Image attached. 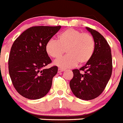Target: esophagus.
Instances as JSON below:
<instances>
[{"label": "esophagus", "mask_w": 123, "mask_h": 123, "mask_svg": "<svg viewBox=\"0 0 123 123\" xmlns=\"http://www.w3.org/2000/svg\"><path fill=\"white\" fill-rule=\"evenodd\" d=\"M63 71H65V69H58V72H59V73H61V72H63Z\"/></svg>", "instance_id": "34e87169"}]
</instances>
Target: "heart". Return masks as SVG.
Wrapping results in <instances>:
<instances>
[{"label": "heart", "instance_id": "obj_1", "mask_svg": "<svg viewBox=\"0 0 123 123\" xmlns=\"http://www.w3.org/2000/svg\"><path fill=\"white\" fill-rule=\"evenodd\" d=\"M58 41L50 39L46 43L45 49L52 58L61 57L66 50L67 55L54 62L61 69L73 68L77 63H87L93 56L95 48L94 38L89 33H83L74 29H68L58 35Z\"/></svg>", "mask_w": 123, "mask_h": 123}]
</instances>
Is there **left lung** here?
<instances>
[{
  "instance_id": "left-lung-1",
  "label": "left lung",
  "mask_w": 123,
  "mask_h": 123,
  "mask_svg": "<svg viewBox=\"0 0 123 123\" xmlns=\"http://www.w3.org/2000/svg\"><path fill=\"white\" fill-rule=\"evenodd\" d=\"M95 42L94 54L80 69H73V78L69 86L73 94L82 100H92L98 97L105 89L112 72V59L110 46L98 31L89 27Z\"/></svg>"
}]
</instances>
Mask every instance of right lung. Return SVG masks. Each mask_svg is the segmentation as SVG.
Listing matches in <instances>:
<instances>
[{"mask_svg": "<svg viewBox=\"0 0 123 123\" xmlns=\"http://www.w3.org/2000/svg\"><path fill=\"white\" fill-rule=\"evenodd\" d=\"M60 28L32 27L25 30L12 45L8 59L9 74L17 92L25 98H41L51 88L58 67L44 69L51 63L45 46Z\"/></svg>", "mask_w": 123, "mask_h": 123, "instance_id": "obj_1", "label": "right lung"}]
</instances>
